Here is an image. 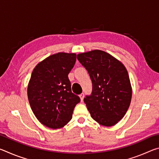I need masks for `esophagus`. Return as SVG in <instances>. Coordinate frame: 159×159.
<instances>
[{"mask_svg": "<svg viewBox=\"0 0 159 159\" xmlns=\"http://www.w3.org/2000/svg\"><path fill=\"white\" fill-rule=\"evenodd\" d=\"M80 98V100L83 101V98H84V93H81L80 95H79Z\"/></svg>", "mask_w": 159, "mask_h": 159, "instance_id": "esophagus-1", "label": "esophagus"}]
</instances>
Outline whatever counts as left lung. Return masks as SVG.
I'll return each instance as SVG.
<instances>
[{
    "mask_svg": "<svg viewBox=\"0 0 159 159\" xmlns=\"http://www.w3.org/2000/svg\"><path fill=\"white\" fill-rule=\"evenodd\" d=\"M93 83L84 102L91 117L99 124L112 126L122 119L132 98V88L125 66L110 54L95 50L79 54Z\"/></svg>",
    "mask_w": 159,
    "mask_h": 159,
    "instance_id": "obj_1",
    "label": "left lung"
}]
</instances>
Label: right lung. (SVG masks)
I'll return each instance as SVG.
<instances>
[{
    "label": "right lung",
    "mask_w": 159,
    "mask_h": 159,
    "mask_svg": "<svg viewBox=\"0 0 159 159\" xmlns=\"http://www.w3.org/2000/svg\"><path fill=\"white\" fill-rule=\"evenodd\" d=\"M76 60L75 53L58 52L38 64L31 74L27 88L29 104L37 119L50 128L67 124L80 101L71 92L68 77Z\"/></svg>",
    "instance_id": "right-lung-1"
}]
</instances>
